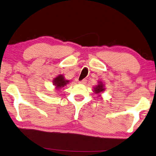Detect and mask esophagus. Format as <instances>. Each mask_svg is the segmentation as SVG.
I'll use <instances>...</instances> for the list:
<instances>
[{
	"mask_svg": "<svg viewBox=\"0 0 156 156\" xmlns=\"http://www.w3.org/2000/svg\"><path fill=\"white\" fill-rule=\"evenodd\" d=\"M79 83H81V84H85V83H86V80H83L79 81Z\"/></svg>",
	"mask_w": 156,
	"mask_h": 156,
	"instance_id": "obj_1",
	"label": "esophagus"
}]
</instances>
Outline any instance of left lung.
<instances>
[{
    "label": "left lung",
    "mask_w": 156,
    "mask_h": 156,
    "mask_svg": "<svg viewBox=\"0 0 156 156\" xmlns=\"http://www.w3.org/2000/svg\"><path fill=\"white\" fill-rule=\"evenodd\" d=\"M94 89H95L94 90H95V93H99L100 92L103 91V90H105V88H104V87H103V85L102 83H100V84L98 85L96 87L94 88Z\"/></svg>",
    "instance_id": "1"
}]
</instances>
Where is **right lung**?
Listing matches in <instances>:
<instances>
[{"instance_id":"1","label":"right lung","mask_w":156,"mask_h":156,"mask_svg":"<svg viewBox=\"0 0 156 156\" xmlns=\"http://www.w3.org/2000/svg\"><path fill=\"white\" fill-rule=\"evenodd\" d=\"M69 82V81H67L64 79L62 75H59L56 78L54 79V84L56 86V88H60L61 87H64L67 83Z\"/></svg>"}]
</instances>
